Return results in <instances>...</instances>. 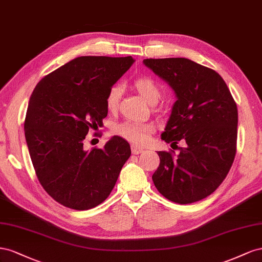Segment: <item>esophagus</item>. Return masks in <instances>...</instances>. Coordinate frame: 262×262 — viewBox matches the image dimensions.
<instances>
[{"instance_id":"obj_1","label":"esophagus","mask_w":262,"mask_h":262,"mask_svg":"<svg viewBox=\"0 0 262 262\" xmlns=\"http://www.w3.org/2000/svg\"><path fill=\"white\" fill-rule=\"evenodd\" d=\"M144 151V149L143 148H140V147H138V146H132V152L134 154V155H139V154H141Z\"/></svg>"}]
</instances>
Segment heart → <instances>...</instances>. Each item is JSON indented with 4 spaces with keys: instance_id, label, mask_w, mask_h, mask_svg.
<instances>
[{
    "instance_id": "1",
    "label": "heart",
    "mask_w": 262,
    "mask_h": 262,
    "mask_svg": "<svg viewBox=\"0 0 262 262\" xmlns=\"http://www.w3.org/2000/svg\"><path fill=\"white\" fill-rule=\"evenodd\" d=\"M134 86L148 103L156 104L161 98L160 85L150 77H140L136 79L134 81ZM121 94L122 88L119 85L110 88L105 99L106 107L110 112H115L117 110ZM154 132L155 126L152 124L134 121H125L121 124H117L113 128V133L117 136L138 146L146 145Z\"/></svg>"
}]
</instances>
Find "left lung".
Listing matches in <instances>:
<instances>
[{
	"label": "left lung",
	"instance_id": "8db88e82",
	"mask_svg": "<svg viewBox=\"0 0 262 262\" xmlns=\"http://www.w3.org/2000/svg\"><path fill=\"white\" fill-rule=\"evenodd\" d=\"M144 63L168 82L178 98L161 138L168 144L186 143L177 156L173 150L158 151L155 186L178 204L203 200L219 188L234 162L236 102L217 72L190 59H145Z\"/></svg>",
	"mask_w": 262,
	"mask_h": 262
}]
</instances>
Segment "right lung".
I'll use <instances>...</instances> for the list:
<instances>
[{
	"instance_id": "right-lung-1",
	"label": "right lung",
	"mask_w": 262,
	"mask_h": 262,
	"mask_svg": "<svg viewBox=\"0 0 262 262\" xmlns=\"http://www.w3.org/2000/svg\"><path fill=\"white\" fill-rule=\"evenodd\" d=\"M133 62L132 56L78 57L34 90L24 123L29 155L45 191L66 207L85 211L105 201L130 157L119 136L90 151L83 140L102 126L108 90Z\"/></svg>"
}]
</instances>
